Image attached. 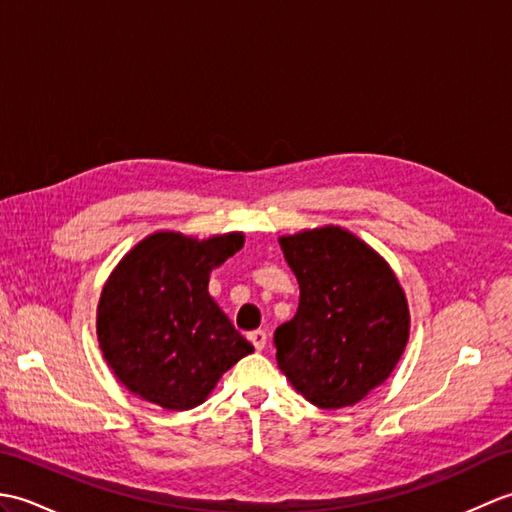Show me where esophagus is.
I'll return each mask as SVG.
<instances>
[{"instance_id": "1", "label": "esophagus", "mask_w": 512, "mask_h": 512, "mask_svg": "<svg viewBox=\"0 0 512 512\" xmlns=\"http://www.w3.org/2000/svg\"><path fill=\"white\" fill-rule=\"evenodd\" d=\"M248 341L255 345V350L257 352H262L264 347H266V341H268V334L264 332V330H255V332H250L248 334Z\"/></svg>"}]
</instances>
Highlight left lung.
<instances>
[{"label":"left lung","instance_id":"obj_1","mask_svg":"<svg viewBox=\"0 0 512 512\" xmlns=\"http://www.w3.org/2000/svg\"><path fill=\"white\" fill-rule=\"evenodd\" d=\"M299 308L275 332L277 365L312 405L361 402L394 372L409 341V303L385 257L341 226L281 235Z\"/></svg>","mask_w":512,"mask_h":512}]
</instances>
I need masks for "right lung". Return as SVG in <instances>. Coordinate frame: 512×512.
I'll list each match as a JSON object with an SVG mask.
<instances>
[{"label":"right lung","instance_id":"add662e5","mask_svg":"<svg viewBox=\"0 0 512 512\" xmlns=\"http://www.w3.org/2000/svg\"><path fill=\"white\" fill-rule=\"evenodd\" d=\"M242 246L239 231L206 239L156 231L116 264L96 308V339L134 396L169 411L193 409L255 350L209 295L211 270Z\"/></svg>","mask_w":512,"mask_h":512}]
</instances>
